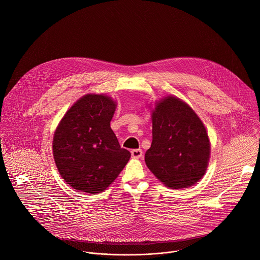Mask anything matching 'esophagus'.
<instances>
[{
    "instance_id": "obj_1",
    "label": "esophagus",
    "mask_w": 260,
    "mask_h": 260,
    "mask_svg": "<svg viewBox=\"0 0 260 260\" xmlns=\"http://www.w3.org/2000/svg\"><path fill=\"white\" fill-rule=\"evenodd\" d=\"M131 153L133 158H141L143 156V151L141 149H134Z\"/></svg>"
}]
</instances>
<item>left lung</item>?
Here are the masks:
<instances>
[{"mask_svg": "<svg viewBox=\"0 0 260 260\" xmlns=\"http://www.w3.org/2000/svg\"><path fill=\"white\" fill-rule=\"evenodd\" d=\"M149 108L152 143L145 153L148 169L171 189L192 186L205 176L211 155L204 122L186 102L172 94Z\"/></svg>", "mask_w": 260, "mask_h": 260, "instance_id": "8db88e82", "label": "left lung"}]
</instances>
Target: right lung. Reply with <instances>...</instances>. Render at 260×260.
<instances>
[{
    "label": "right lung",
    "mask_w": 260,
    "mask_h": 260,
    "mask_svg": "<svg viewBox=\"0 0 260 260\" xmlns=\"http://www.w3.org/2000/svg\"><path fill=\"white\" fill-rule=\"evenodd\" d=\"M117 103L105 93L77 100L57 124L52 153L60 177L77 191L101 193L131 158L110 126Z\"/></svg>",
    "instance_id": "1"
}]
</instances>
